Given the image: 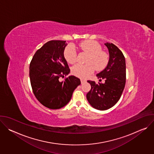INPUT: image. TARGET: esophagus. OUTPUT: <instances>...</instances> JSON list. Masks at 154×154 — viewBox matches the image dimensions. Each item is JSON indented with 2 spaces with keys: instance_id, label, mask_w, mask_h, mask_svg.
<instances>
[{
  "instance_id": "obj_1",
  "label": "esophagus",
  "mask_w": 154,
  "mask_h": 154,
  "mask_svg": "<svg viewBox=\"0 0 154 154\" xmlns=\"http://www.w3.org/2000/svg\"><path fill=\"white\" fill-rule=\"evenodd\" d=\"M80 80H81V83L82 84H83V83H85L86 82V80H84V79H81Z\"/></svg>"
}]
</instances>
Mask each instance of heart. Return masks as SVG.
I'll return each instance as SVG.
<instances>
[{"label": "heart", "instance_id": "obj_1", "mask_svg": "<svg viewBox=\"0 0 154 154\" xmlns=\"http://www.w3.org/2000/svg\"><path fill=\"white\" fill-rule=\"evenodd\" d=\"M80 48L85 52L89 54L86 63V64H77L72 67L71 71L73 75L85 79L91 75L94 71H102L108 63V54L102 51L99 44L94 41H85L79 45ZM77 51L73 46H68L64 51V57L67 61L74 64L77 61Z\"/></svg>", "mask_w": 154, "mask_h": 154}]
</instances>
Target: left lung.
Here are the masks:
<instances>
[{
    "label": "left lung",
    "mask_w": 154,
    "mask_h": 154,
    "mask_svg": "<svg viewBox=\"0 0 154 154\" xmlns=\"http://www.w3.org/2000/svg\"><path fill=\"white\" fill-rule=\"evenodd\" d=\"M109 52L106 67L96 76L105 83H96L88 80L91 86L86 98L90 104L99 110H105L113 106L119 100L126 80L125 60L122 52L113 43L106 42Z\"/></svg>",
    "instance_id": "1"
}]
</instances>
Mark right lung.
Masks as SVG:
<instances>
[{
	"label": "right lung",
	"mask_w": 154,
	"mask_h": 154,
	"mask_svg": "<svg viewBox=\"0 0 154 154\" xmlns=\"http://www.w3.org/2000/svg\"><path fill=\"white\" fill-rule=\"evenodd\" d=\"M66 41L52 40L45 44L33 55L30 64V79L33 92L38 100L50 109H60L71 100L81 82L70 75L64 81L59 78L70 72L64 57Z\"/></svg>",
	"instance_id": "right-lung-1"
}]
</instances>
